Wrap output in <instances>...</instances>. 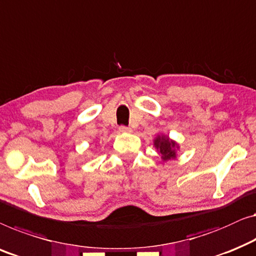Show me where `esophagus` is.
Returning <instances> with one entry per match:
<instances>
[{
	"instance_id": "34e87169",
	"label": "esophagus",
	"mask_w": 256,
	"mask_h": 256,
	"mask_svg": "<svg viewBox=\"0 0 256 256\" xmlns=\"http://www.w3.org/2000/svg\"><path fill=\"white\" fill-rule=\"evenodd\" d=\"M119 130L121 132H132V128L130 127H127V126H120Z\"/></svg>"
}]
</instances>
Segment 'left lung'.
I'll return each mask as SVG.
<instances>
[{"label":"left lung","mask_w":256,"mask_h":256,"mask_svg":"<svg viewBox=\"0 0 256 256\" xmlns=\"http://www.w3.org/2000/svg\"><path fill=\"white\" fill-rule=\"evenodd\" d=\"M154 146L157 148L159 154H162V158L164 162L176 158V151L178 148H179V146H178L174 140H171L166 136H158L157 138L154 140Z\"/></svg>","instance_id":"obj_1"}]
</instances>
